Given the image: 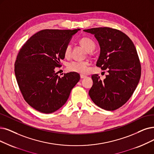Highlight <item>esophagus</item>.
<instances>
[{
    "label": "esophagus",
    "mask_w": 154,
    "mask_h": 154,
    "mask_svg": "<svg viewBox=\"0 0 154 154\" xmlns=\"http://www.w3.org/2000/svg\"><path fill=\"white\" fill-rule=\"evenodd\" d=\"M86 77V76L85 75H80V78L82 79V78H85Z\"/></svg>",
    "instance_id": "esophagus-1"
}]
</instances>
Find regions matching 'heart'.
Segmentation results:
<instances>
[{
    "label": "heart",
    "mask_w": 154,
    "mask_h": 154,
    "mask_svg": "<svg viewBox=\"0 0 154 154\" xmlns=\"http://www.w3.org/2000/svg\"><path fill=\"white\" fill-rule=\"evenodd\" d=\"M80 44L88 52L93 51L95 48V43L91 38L88 37H83L79 39ZM72 47L70 44L67 45L64 49V56L66 58H69L71 55ZM89 63L87 61H72L67 65V69L71 72H75L85 75L88 71Z\"/></svg>",
    "instance_id": "heart-1"
}]
</instances>
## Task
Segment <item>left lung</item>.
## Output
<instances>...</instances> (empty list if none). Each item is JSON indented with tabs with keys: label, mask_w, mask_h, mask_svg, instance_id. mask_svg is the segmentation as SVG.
Returning a JSON list of instances; mask_svg holds the SVG:
<instances>
[{
	"label": "left lung",
	"mask_w": 154,
	"mask_h": 154,
	"mask_svg": "<svg viewBox=\"0 0 154 154\" xmlns=\"http://www.w3.org/2000/svg\"><path fill=\"white\" fill-rule=\"evenodd\" d=\"M84 32L94 34L98 40L100 54L96 66L109 72L103 81L97 74L91 76L94 83L89 95L103 109H118L130 99L140 81L141 64L136 48L118 29L100 27Z\"/></svg>",
	"instance_id": "left-lung-1"
}]
</instances>
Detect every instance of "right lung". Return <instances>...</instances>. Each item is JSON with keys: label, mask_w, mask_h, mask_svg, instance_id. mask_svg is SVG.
<instances>
[{"label": "right lung", "mask_w": 154, "mask_h": 154, "mask_svg": "<svg viewBox=\"0 0 154 154\" xmlns=\"http://www.w3.org/2000/svg\"><path fill=\"white\" fill-rule=\"evenodd\" d=\"M76 29H43L26 41L14 64L16 80L24 99L38 111L49 114L66 102L80 76L75 72L58 76L55 67L64 59V49Z\"/></svg>", "instance_id": "add662e5"}]
</instances>
